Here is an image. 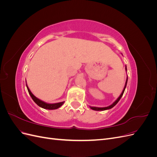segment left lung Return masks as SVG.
I'll list each match as a JSON object with an SVG mask.
<instances>
[{"label":"left lung","instance_id":"8db88e82","mask_svg":"<svg viewBox=\"0 0 157 157\" xmlns=\"http://www.w3.org/2000/svg\"><path fill=\"white\" fill-rule=\"evenodd\" d=\"M125 69H126V71H127L126 66V68H125ZM127 82H128V77H127V78H126V83H125L124 88V89H123V90H122V92L121 94L120 95V96L118 97V98L117 99V100H116L115 102H113V104H111V105H109V106H108V107H90L92 109H93V110H94V111H105V110H107V109H110L113 108L114 106L117 105V103L118 101H119V100L121 99V98H122L123 94H124V92L125 88H126V87Z\"/></svg>","mask_w":157,"mask_h":157}]
</instances>
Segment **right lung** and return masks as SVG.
<instances>
[{
	"label": "right lung",
	"instance_id": "1",
	"mask_svg": "<svg viewBox=\"0 0 157 157\" xmlns=\"http://www.w3.org/2000/svg\"><path fill=\"white\" fill-rule=\"evenodd\" d=\"M26 86L27 88L28 92H29V94L31 96V98L33 99V100L35 102V103H36L38 105L39 107L45 109H49V110H53V109H56L59 107H60L61 105H63L65 101H62V102H59V103H46L43 101L40 100V99L37 98L36 97H35L34 95L32 94V92H31V90H29V87H28L27 84H26Z\"/></svg>",
	"mask_w": 157,
	"mask_h": 157
}]
</instances>
